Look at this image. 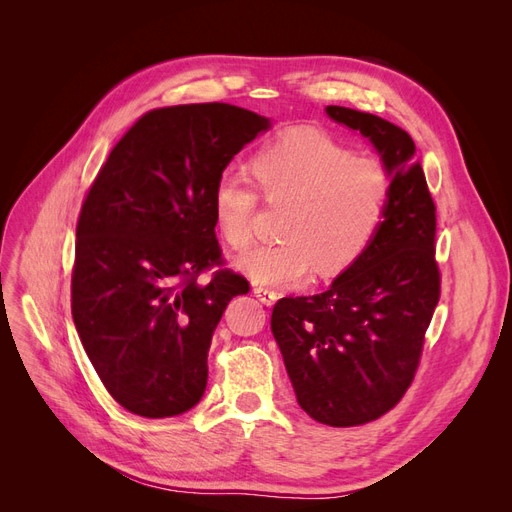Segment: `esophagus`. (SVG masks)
<instances>
[{"instance_id":"obj_1","label":"esophagus","mask_w":512,"mask_h":512,"mask_svg":"<svg viewBox=\"0 0 512 512\" xmlns=\"http://www.w3.org/2000/svg\"><path fill=\"white\" fill-rule=\"evenodd\" d=\"M254 294L256 297L265 303V305H273L275 301H277V292L273 290V288H267V286H260V284H256L254 286Z\"/></svg>"}]
</instances>
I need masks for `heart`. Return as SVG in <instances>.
Returning <instances> with one entry per match:
<instances>
[{
  "instance_id": "b5f03b06",
  "label": "heart",
  "mask_w": 512,
  "mask_h": 512,
  "mask_svg": "<svg viewBox=\"0 0 512 512\" xmlns=\"http://www.w3.org/2000/svg\"><path fill=\"white\" fill-rule=\"evenodd\" d=\"M256 183L226 170L211 192L213 218L222 239L243 250L254 237L262 196L286 205L280 241L260 243L237 258L258 284L286 286L318 271L333 277L359 262L378 237L391 198V173L378 158L354 156L335 138L297 130L273 138L250 162Z\"/></svg>"
}]
</instances>
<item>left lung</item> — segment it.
I'll use <instances>...</instances> for the list:
<instances>
[{"label":"left lung","mask_w":512,"mask_h":512,"mask_svg":"<svg viewBox=\"0 0 512 512\" xmlns=\"http://www.w3.org/2000/svg\"><path fill=\"white\" fill-rule=\"evenodd\" d=\"M376 145L393 175L386 218L365 256L329 290L275 303L271 331L299 406L314 421H376L406 395L440 301L436 205L406 130L371 113L327 106Z\"/></svg>","instance_id":"8db88e82"}]
</instances>
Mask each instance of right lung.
<instances>
[{"label": "right lung", "instance_id": "right-lung-1", "mask_svg": "<svg viewBox=\"0 0 512 512\" xmlns=\"http://www.w3.org/2000/svg\"><path fill=\"white\" fill-rule=\"evenodd\" d=\"M267 128L224 102L153 108L91 183L76 222L72 318L106 391L132 414L177 416L205 393L213 331L230 299L250 292L224 267L211 192Z\"/></svg>", "mask_w": 512, "mask_h": 512}]
</instances>
